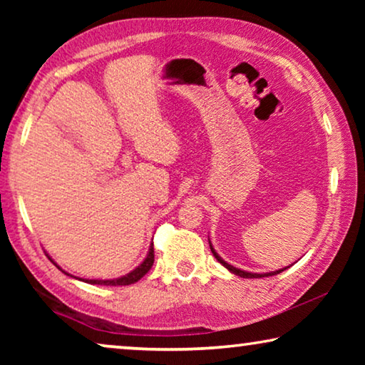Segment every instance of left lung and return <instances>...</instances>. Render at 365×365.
Segmentation results:
<instances>
[{"mask_svg":"<svg viewBox=\"0 0 365 365\" xmlns=\"http://www.w3.org/2000/svg\"><path fill=\"white\" fill-rule=\"evenodd\" d=\"M209 246H211V251H212V255H214V257L217 259V261L224 265L225 269H228L232 272V274H235V275H238V277H242V279H261V277H270V275H277V274H280V272H283L285 269H288V267H285V269H280V270H275V272H267V274H252V272H246V270H242V269H237V267H233V265H230L228 262H225L224 259H222L217 252H215V250H214V246H212V243L209 242Z\"/></svg>","mask_w":365,"mask_h":365,"instance_id":"1","label":"left lung"}]
</instances>
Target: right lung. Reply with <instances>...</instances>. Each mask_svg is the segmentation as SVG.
Returning <instances> with one entry per match:
<instances>
[{"mask_svg":"<svg viewBox=\"0 0 365 365\" xmlns=\"http://www.w3.org/2000/svg\"><path fill=\"white\" fill-rule=\"evenodd\" d=\"M153 262H154V248H153V243L150 246V251H148V255L145 257V261L141 262L138 267H135L132 272H128V274L119 277V279H110V280H88V279H78L85 283H91V285H106V287H122V285H132V283L138 282L141 277L148 274V270L153 267ZM58 265V264H56ZM59 267V265H58ZM61 269V267H59ZM63 270V269H61ZM64 272V270H63ZM66 275L73 277L71 274H67L64 272ZM73 279H77V277H73Z\"/></svg>","mask_w":365,"mask_h":365,"instance_id":"add662e5","label":"right lung"}]
</instances>
